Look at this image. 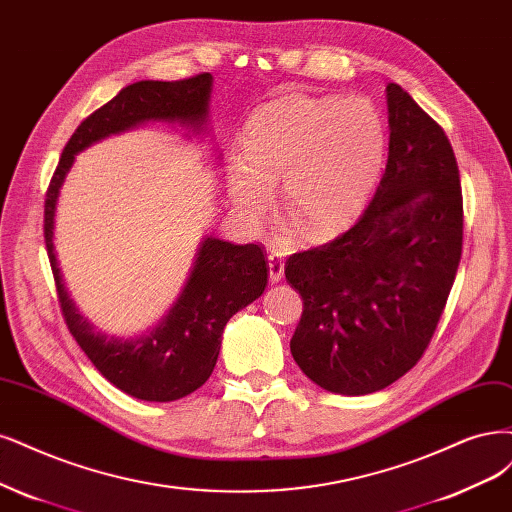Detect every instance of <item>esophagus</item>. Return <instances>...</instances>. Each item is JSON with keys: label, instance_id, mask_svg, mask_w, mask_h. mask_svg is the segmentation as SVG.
<instances>
[{"label": "esophagus", "instance_id": "1", "mask_svg": "<svg viewBox=\"0 0 512 512\" xmlns=\"http://www.w3.org/2000/svg\"><path fill=\"white\" fill-rule=\"evenodd\" d=\"M269 260V279L271 284H277V281H281V277H284V258H281L279 252H271L267 256Z\"/></svg>", "mask_w": 512, "mask_h": 512}]
</instances>
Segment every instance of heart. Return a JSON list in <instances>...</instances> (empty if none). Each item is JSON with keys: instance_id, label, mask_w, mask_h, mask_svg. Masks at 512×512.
Listing matches in <instances>:
<instances>
[{"instance_id": "1", "label": "heart", "mask_w": 512, "mask_h": 512, "mask_svg": "<svg viewBox=\"0 0 512 512\" xmlns=\"http://www.w3.org/2000/svg\"><path fill=\"white\" fill-rule=\"evenodd\" d=\"M385 127L360 99L281 95L250 116L243 158L226 169L228 199L248 224H260L281 184L286 214L311 239L354 220L379 182Z\"/></svg>"}]
</instances>
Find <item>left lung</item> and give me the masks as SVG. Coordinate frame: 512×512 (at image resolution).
I'll use <instances>...</instances> for the list:
<instances>
[{"instance_id":"1","label":"left lung","mask_w":512,"mask_h":512,"mask_svg":"<svg viewBox=\"0 0 512 512\" xmlns=\"http://www.w3.org/2000/svg\"><path fill=\"white\" fill-rule=\"evenodd\" d=\"M390 152L362 218L286 262L303 296L290 351L322 390L364 396L417 364L447 305L462 258L460 171L445 131L387 84Z\"/></svg>"}]
</instances>
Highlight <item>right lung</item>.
<instances>
[{
    "label": "right lung",
    "instance_id": "right-lung-1",
    "mask_svg": "<svg viewBox=\"0 0 512 512\" xmlns=\"http://www.w3.org/2000/svg\"><path fill=\"white\" fill-rule=\"evenodd\" d=\"M211 88V74L178 82L142 80L122 88L112 101L80 122L46 192L44 239L67 328L105 379L125 394L148 402L184 398L214 373L226 322L267 288V254L254 243L235 245L214 235L205 237L180 296L156 326L137 337H116L88 322L69 298L52 243L57 203L76 154L105 137L148 122L205 133Z\"/></svg>",
    "mask_w": 512,
    "mask_h": 512
}]
</instances>
